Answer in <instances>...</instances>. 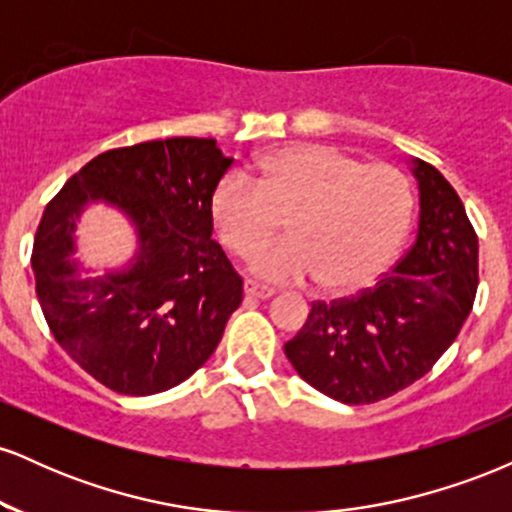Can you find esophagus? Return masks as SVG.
<instances>
[{
  "instance_id": "1",
  "label": "esophagus",
  "mask_w": 512,
  "mask_h": 512,
  "mask_svg": "<svg viewBox=\"0 0 512 512\" xmlns=\"http://www.w3.org/2000/svg\"><path fill=\"white\" fill-rule=\"evenodd\" d=\"M243 289H245V296L260 298V301H264V298H272V296H274L272 286H264V284H260V281H252V279H245Z\"/></svg>"
}]
</instances>
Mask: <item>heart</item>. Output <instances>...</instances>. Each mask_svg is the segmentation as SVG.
<instances>
[{
  "label": "heart",
  "mask_w": 512,
  "mask_h": 512,
  "mask_svg": "<svg viewBox=\"0 0 512 512\" xmlns=\"http://www.w3.org/2000/svg\"><path fill=\"white\" fill-rule=\"evenodd\" d=\"M250 180L231 170L209 199L223 248L248 257L276 236L289 240L252 257L274 281L313 276L327 293H356L390 267L409 233L414 190L390 163H366L330 144H291L262 156Z\"/></svg>",
  "instance_id": "b5f03b06"
}]
</instances>
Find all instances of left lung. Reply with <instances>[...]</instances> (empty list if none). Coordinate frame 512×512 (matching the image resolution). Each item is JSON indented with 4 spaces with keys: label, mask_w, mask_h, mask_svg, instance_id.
I'll use <instances>...</instances> for the list:
<instances>
[{
    "label": "left lung",
    "mask_w": 512,
    "mask_h": 512,
    "mask_svg": "<svg viewBox=\"0 0 512 512\" xmlns=\"http://www.w3.org/2000/svg\"><path fill=\"white\" fill-rule=\"evenodd\" d=\"M416 243L373 289L315 301L284 344L296 373L344 404H373L419 378L455 342L479 286V240L455 187L414 158Z\"/></svg>",
    "instance_id": "8db88e82"
}]
</instances>
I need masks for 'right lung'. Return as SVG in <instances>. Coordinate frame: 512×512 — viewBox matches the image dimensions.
Instances as JSON below:
<instances>
[{
  "label": "right lung",
  "instance_id": "right-lung-1",
  "mask_svg": "<svg viewBox=\"0 0 512 512\" xmlns=\"http://www.w3.org/2000/svg\"><path fill=\"white\" fill-rule=\"evenodd\" d=\"M233 158L216 139L173 137L110 149L50 199L33 240L35 293L57 344L113 392L156 395L190 378L219 346L243 279L211 240L209 199ZM88 201L138 228L133 264L79 280L71 233Z\"/></svg>",
  "mask_w": 512,
  "mask_h": 512
}]
</instances>
